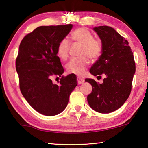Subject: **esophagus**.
<instances>
[{"label":"esophagus","instance_id":"esophagus-1","mask_svg":"<svg viewBox=\"0 0 148 148\" xmlns=\"http://www.w3.org/2000/svg\"><path fill=\"white\" fill-rule=\"evenodd\" d=\"M77 83H78V84H84V79L82 78V77H77Z\"/></svg>","mask_w":148,"mask_h":148}]
</instances>
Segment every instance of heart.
Returning <instances> with one entry per match:
<instances>
[{
    "instance_id": "1",
    "label": "heart",
    "mask_w": 148,
    "mask_h": 148,
    "mask_svg": "<svg viewBox=\"0 0 148 148\" xmlns=\"http://www.w3.org/2000/svg\"><path fill=\"white\" fill-rule=\"evenodd\" d=\"M72 40L82 44L81 55L83 56L70 60L66 65V69L69 73L82 75L84 73L90 61L96 60L101 56L102 45L100 40L93 38V34L88 29L81 27L72 32ZM70 42L67 38H62L59 42L57 52L58 56L62 60L68 58Z\"/></svg>"
}]
</instances>
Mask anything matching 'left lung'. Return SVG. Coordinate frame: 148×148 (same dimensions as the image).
<instances>
[{"label":"left lung","mask_w":148,"mask_h":148,"mask_svg":"<svg viewBox=\"0 0 148 148\" xmlns=\"http://www.w3.org/2000/svg\"><path fill=\"white\" fill-rule=\"evenodd\" d=\"M93 30L101 40L102 51L89 72L95 76L106 77L101 84L92 79H85L92 87L87 102L95 111L111 113L119 108L131 93L136 71L134 56L128 41L113 28L99 26Z\"/></svg>","instance_id":"left-lung-1"}]
</instances>
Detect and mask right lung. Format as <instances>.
Wrapping results in <instances>:
<instances>
[{
	"mask_svg": "<svg viewBox=\"0 0 148 148\" xmlns=\"http://www.w3.org/2000/svg\"><path fill=\"white\" fill-rule=\"evenodd\" d=\"M72 28L71 24L37 27L19 45L16 69L20 90L28 103L45 116H56L63 111L77 86L74 74L62 76L59 84L51 79L53 75L61 77L63 74L57 48Z\"/></svg>",
	"mask_w": 148,
	"mask_h": 148,
	"instance_id": "1",
	"label": "right lung"
}]
</instances>
